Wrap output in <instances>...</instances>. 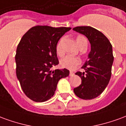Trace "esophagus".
Instances as JSON below:
<instances>
[{
    "label": "esophagus",
    "instance_id": "esophagus-1",
    "mask_svg": "<svg viewBox=\"0 0 126 126\" xmlns=\"http://www.w3.org/2000/svg\"><path fill=\"white\" fill-rule=\"evenodd\" d=\"M74 76V73L73 71H70L69 72V76Z\"/></svg>",
    "mask_w": 126,
    "mask_h": 126
}]
</instances>
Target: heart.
I'll return each mask as SVG.
<instances>
[{"mask_svg":"<svg viewBox=\"0 0 126 126\" xmlns=\"http://www.w3.org/2000/svg\"><path fill=\"white\" fill-rule=\"evenodd\" d=\"M62 42H63V39H61L59 42H58L57 47H56V52L59 56H61L63 53V48H62ZM76 42L77 44H78L79 47H80L82 44H84L86 42H87L86 39L85 38L84 36H78L77 37ZM60 63L63 67L73 70L74 69L76 68L81 63V60L78 57H71V56H66L61 60Z\"/></svg>","mask_w":126,"mask_h":126,"instance_id":"b5f03b06","label":"heart"}]
</instances>
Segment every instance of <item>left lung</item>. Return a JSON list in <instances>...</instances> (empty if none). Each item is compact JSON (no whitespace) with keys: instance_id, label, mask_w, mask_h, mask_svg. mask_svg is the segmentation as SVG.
I'll return each mask as SVG.
<instances>
[{"instance_id":"obj_1","label":"left lung","mask_w":126,"mask_h":126,"mask_svg":"<svg viewBox=\"0 0 126 126\" xmlns=\"http://www.w3.org/2000/svg\"><path fill=\"white\" fill-rule=\"evenodd\" d=\"M73 30L84 35L91 45L88 59L82 67L85 71L76 73L81 78L82 84L74 92L78 97L90 100L98 96L109 82L114 59L112 45L102 32L90 26H78Z\"/></svg>"}]
</instances>
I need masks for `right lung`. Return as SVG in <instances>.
I'll list each match as a JSON object with an SVG mask.
<instances>
[{
  "label": "right lung",
  "instance_id": "add662e5",
  "mask_svg": "<svg viewBox=\"0 0 126 126\" xmlns=\"http://www.w3.org/2000/svg\"><path fill=\"white\" fill-rule=\"evenodd\" d=\"M71 29L34 26L21 39L15 55L16 75L23 93L33 101L50 99L55 94L59 79L69 76L67 69H50L59 64L58 41Z\"/></svg>",
  "mask_w": 126,
  "mask_h": 126
}]
</instances>
